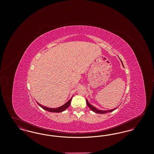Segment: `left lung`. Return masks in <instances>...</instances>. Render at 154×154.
I'll use <instances>...</instances> for the list:
<instances>
[{"instance_id": "left-lung-1", "label": "left lung", "mask_w": 154, "mask_h": 154, "mask_svg": "<svg viewBox=\"0 0 154 154\" xmlns=\"http://www.w3.org/2000/svg\"><path fill=\"white\" fill-rule=\"evenodd\" d=\"M122 65H123V64H122ZM86 102H87V104L89 108L91 110H92V111H93L94 112H95L96 113H97V114H105V113H107V112H111V111H113L114 110H115L117 109V108H116V109H112V110H107H107H106V111L99 110H98V109H97L96 107H95L94 106H93L92 105H91L88 102L87 99L86 100Z\"/></svg>"}]
</instances>
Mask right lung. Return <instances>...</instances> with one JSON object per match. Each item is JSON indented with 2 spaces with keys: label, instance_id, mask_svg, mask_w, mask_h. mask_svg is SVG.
<instances>
[{
  "label": "right lung",
  "instance_id": "right-lung-1",
  "mask_svg": "<svg viewBox=\"0 0 154 154\" xmlns=\"http://www.w3.org/2000/svg\"><path fill=\"white\" fill-rule=\"evenodd\" d=\"M72 97H71V99L67 101V102L63 106L58 107V108H55V109H52V108H48V107H44L43 106H42V104H39L37 102V103L42 107L43 108L44 110H46V111H50V112H62L63 111L66 110V109H67L69 107V106H70V103L72 101Z\"/></svg>",
  "mask_w": 154,
  "mask_h": 154
}]
</instances>
